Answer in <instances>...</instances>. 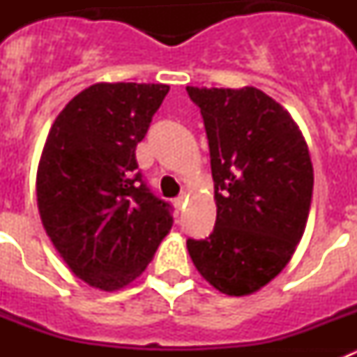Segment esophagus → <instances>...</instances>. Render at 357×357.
<instances>
[{"label": "esophagus", "instance_id": "34e87169", "mask_svg": "<svg viewBox=\"0 0 357 357\" xmlns=\"http://www.w3.org/2000/svg\"><path fill=\"white\" fill-rule=\"evenodd\" d=\"M173 204H175L176 209H182V207H184V204H185V195H178V197L173 200Z\"/></svg>", "mask_w": 357, "mask_h": 357}]
</instances>
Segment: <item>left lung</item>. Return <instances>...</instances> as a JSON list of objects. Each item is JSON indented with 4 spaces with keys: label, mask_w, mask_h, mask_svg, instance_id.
Masks as SVG:
<instances>
[{
    "label": "left lung",
    "mask_w": 357,
    "mask_h": 357,
    "mask_svg": "<svg viewBox=\"0 0 357 357\" xmlns=\"http://www.w3.org/2000/svg\"><path fill=\"white\" fill-rule=\"evenodd\" d=\"M209 141L216 223L188 239L202 277L218 291L248 295L291 259L304 234L313 164L304 135L275 100L255 87H188Z\"/></svg>",
    "instance_id": "left-lung-1"
}]
</instances>
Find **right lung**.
Returning a JSON list of instances; mask_svg holds the SVG:
<instances>
[{"mask_svg": "<svg viewBox=\"0 0 357 357\" xmlns=\"http://www.w3.org/2000/svg\"><path fill=\"white\" fill-rule=\"evenodd\" d=\"M169 87L96 84L56 116L37 172L46 234L71 272L112 291L139 277L173 225L135 160Z\"/></svg>", "mask_w": 357, "mask_h": 357, "instance_id": "add662e5", "label": "right lung"}]
</instances>
